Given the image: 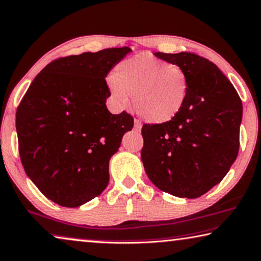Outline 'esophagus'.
Segmentation results:
<instances>
[{
    "mask_svg": "<svg viewBox=\"0 0 261 261\" xmlns=\"http://www.w3.org/2000/svg\"><path fill=\"white\" fill-rule=\"evenodd\" d=\"M134 130L135 132H140L141 130V123L139 122L138 120L134 121Z\"/></svg>",
    "mask_w": 261,
    "mask_h": 261,
    "instance_id": "obj_1",
    "label": "esophagus"
}]
</instances>
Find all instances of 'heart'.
I'll use <instances>...</instances> for the list:
<instances>
[{"label":"heart","instance_id":"1","mask_svg":"<svg viewBox=\"0 0 261 261\" xmlns=\"http://www.w3.org/2000/svg\"><path fill=\"white\" fill-rule=\"evenodd\" d=\"M189 85L183 67L147 53L121 63L108 83L116 107H128L130 95L135 112L154 124L169 122L179 114L188 99Z\"/></svg>","mask_w":261,"mask_h":261}]
</instances>
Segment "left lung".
<instances>
[{"label": "left lung", "instance_id": "1", "mask_svg": "<svg viewBox=\"0 0 261 261\" xmlns=\"http://www.w3.org/2000/svg\"><path fill=\"white\" fill-rule=\"evenodd\" d=\"M155 57L183 67L189 95L169 122L144 124L141 160L156 188L176 197L197 198L219 184L237 159L242 103L215 64L195 53Z\"/></svg>", "mask_w": 261, "mask_h": 261}]
</instances>
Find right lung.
<instances>
[{
    "instance_id": "obj_1",
    "label": "right lung",
    "mask_w": 261,
    "mask_h": 261,
    "mask_svg": "<svg viewBox=\"0 0 261 261\" xmlns=\"http://www.w3.org/2000/svg\"><path fill=\"white\" fill-rule=\"evenodd\" d=\"M132 49L106 48L53 60L16 110L21 163L48 199L67 208L91 201L109 183V160L134 120L107 109L106 77Z\"/></svg>"
}]
</instances>
